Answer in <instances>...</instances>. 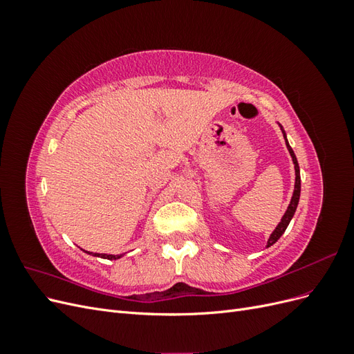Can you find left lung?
I'll use <instances>...</instances> for the list:
<instances>
[{
	"instance_id": "obj_1",
	"label": "left lung",
	"mask_w": 354,
	"mask_h": 354,
	"mask_svg": "<svg viewBox=\"0 0 354 354\" xmlns=\"http://www.w3.org/2000/svg\"><path fill=\"white\" fill-rule=\"evenodd\" d=\"M279 127H281L282 134H283V138H285V143H286V147H288V152H289V155H291V158H292V162H294V169H295V185H294V192H292L291 202H289V205H288V208H286V211H285V214H283V217L281 218V223L277 224L276 229L272 232L269 241H267V245H266L267 248H269V246H272L273 243H276V242H277V239H279V238L282 236V234L285 233V230H286V227H288L289 221H291V220H292V217H294L295 209H297V205H298V201H299V192H301V177H299V167H298L297 156H295V153H294V151H292V147L289 146V143H288L286 133H285V130H283L281 124H279Z\"/></svg>"
}]
</instances>
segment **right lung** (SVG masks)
<instances>
[{"label":"right lung","instance_id":"right-lung-1","mask_svg":"<svg viewBox=\"0 0 354 354\" xmlns=\"http://www.w3.org/2000/svg\"><path fill=\"white\" fill-rule=\"evenodd\" d=\"M84 252H87L93 257H102V259H108V260H118V259H121V257H122L121 254L120 255H112V254H95V252H88V251H84Z\"/></svg>","mask_w":354,"mask_h":354}]
</instances>
